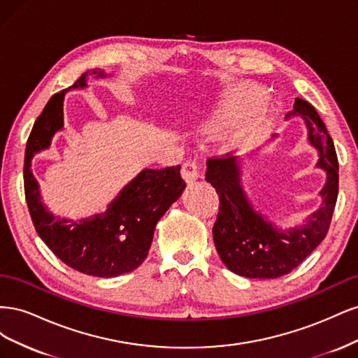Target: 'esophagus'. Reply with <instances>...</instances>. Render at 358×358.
<instances>
[{
  "label": "esophagus",
  "mask_w": 358,
  "mask_h": 358,
  "mask_svg": "<svg viewBox=\"0 0 358 358\" xmlns=\"http://www.w3.org/2000/svg\"><path fill=\"white\" fill-rule=\"evenodd\" d=\"M182 178H183V180H185L187 183L196 182L200 178L196 162H194V161H187L185 164L182 166Z\"/></svg>",
  "instance_id": "obj_1"
}]
</instances>
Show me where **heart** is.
<instances>
[{"label":"heart","instance_id":"1","mask_svg":"<svg viewBox=\"0 0 358 358\" xmlns=\"http://www.w3.org/2000/svg\"><path fill=\"white\" fill-rule=\"evenodd\" d=\"M262 99L263 92L252 88V86L239 85L230 88L212 107L208 122L203 125V129L208 134H224L242 123L243 125L240 124L241 127L236 129V134L233 136L234 145L241 146L252 142V138L258 134L266 121V113L254 115V117L249 120L247 117L252 115Z\"/></svg>","mask_w":358,"mask_h":358}]
</instances>
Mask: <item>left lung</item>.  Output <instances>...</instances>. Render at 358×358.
Segmentation results:
<instances>
[{
	"instance_id": "obj_1",
	"label": "left lung",
	"mask_w": 358,
	"mask_h": 358,
	"mask_svg": "<svg viewBox=\"0 0 358 358\" xmlns=\"http://www.w3.org/2000/svg\"><path fill=\"white\" fill-rule=\"evenodd\" d=\"M291 116H301L305 121L309 143L318 150L317 169L326 173V185L320 191L321 206L303 224L279 229L255 209L242 183L246 164L243 158L225 157L206 162V180L220 196V212L212 229L213 242L222 263L236 275L252 279L284 276L296 268L329 231L339 189V164L333 140L308 101L296 99L294 109L287 117Z\"/></svg>"
}]
</instances>
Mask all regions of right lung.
<instances>
[{
	"mask_svg": "<svg viewBox=\"0 0 358 358\" xmlns=\"http://www.w3.org/2000/svg\"><path fill=\"white\" fill-rule=\"evenodd\" d=\"M90 76L107 78L100 69L83 73L70 88L52 96L32 127L24 162L25 197L38 236L61 262L85 275L115 278L133 272L145 262L158 221L187 185L180 178V166L143 169L104 212L74 221L55 216L46 208L31 170L32 158L49 149L53 136L64 128L66 94L88 88Z\"/></svg>",
	"mask_w": 358,
	"mask_h": 358,
	"instance_id": "right-lung-1",
	"label": "right lung"
}]
</instances>
